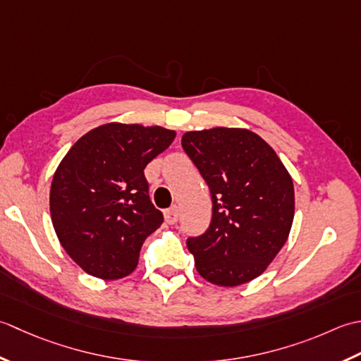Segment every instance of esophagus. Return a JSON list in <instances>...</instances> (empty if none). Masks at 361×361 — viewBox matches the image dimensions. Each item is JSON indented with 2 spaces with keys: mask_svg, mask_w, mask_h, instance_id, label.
<instances>
[{
  "mask_svg": "<svg viewBox=\"0 0 361 361\" xmlns=\"http://www.w3.org/2000/svg\"><path fill=\"white\" fill-rule=\"evenodd\" d=\"M164 215H165V221L168 224H176V223H178V219H179V210H178V207L168 209V210H165Z\"/></svg>",
  "mask_w": 361,
  "mask_h": 361,
  "instance_id": "34e87169",
  "label": "esophagus"
}]
</instances>
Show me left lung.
I'll list each match as a JSON object with an SVG mask.
<instances>
[{
	"instance_id": "8db88e82",
	"label": "left lung",
	"mask_w": 361,
	"mask_h": 361,
	"mask_svg": "<svg viewBox=\"0 0 361 361\" xmlns=\"http://www.w3.org/2000/svg\"><path fill=\"white\" fill-rule=\"evenodd\" d=\"M182 148L212 193L207 232L188 238L197 273L218 286H238L267 271L288 240L293 179L276 151L243 128L188 130Z\"/></svg>"
}]
</instances>
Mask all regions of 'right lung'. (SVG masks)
<instances>
[{"label": "right lung", "mask_w": 361, "mask_h": 361, "mask_svg": "<svg viewBox=\"0 0 361 361\" xmlns=\"http://www.w3.org/2000/svg\"><path fill=\"white\" fill-rule=\"evenodd\" d=\"M176 130L107 123L71 146L53 176L51 221L65 251L93 277L115 281L137 268L145 240L164 223L145 168Z\"/></svg>", "instance_id": "obj_1"}]
</instances>
